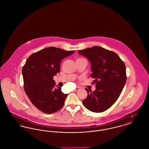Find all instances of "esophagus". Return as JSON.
<instances>
[{
  "mask_svg": "<svg viewBox=\"0 0 149 149\" xmlns=\"http://www.w3.org/2000/svg\"><path fill=\"white\" fill-rule=\"evenodd\" d=\"M79 90H80V88L77 87L74 89V91H79Z\"/></svg>",
  "mask_w": 149,
  "mask_h": 149,
  "instance_id": "1",
  "label": "esophagus"
}]
</instances>
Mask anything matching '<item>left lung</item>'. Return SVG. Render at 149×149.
<instances>
[{
    "label": "left lung",
    "instance_id": "1",
    "mask_svg": "<svg viewBox=\"0 0 149 149\" xmlns=\"http://www.w3.org/2000/svg\"><path fill=\"white\" fill-rule=\"evenodd\" d=\"M91 63L92 82L96 90L87 91V97L82 102L88 110L101 113L109 109L120 95L126 83V68L119 56L113 51L99 47L78 51Z\"/></svg>",
    "mask_w": 149,
    "mask_h": 149
}]
</instances>
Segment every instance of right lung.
I'll use <instances>...</instances> for the list:
<instances>
[{"instance_id":"1","label":"right lung","mask_w":149,"mask_h":149,"mask_svg":"<svg viewBox=\"0 0 149 149\" xmlns=\"http://www.w3.org/2000/svg\"><path fill=\"white\" fill-rule=\"evenodd\" d=\"M75 52L54 47L31 54L22 70L24 88L31 102L45 114L58 111L64 105L67 94L61 88H54L53 77L60 72L62 60Z\"/></svg>"}]
</instances>
